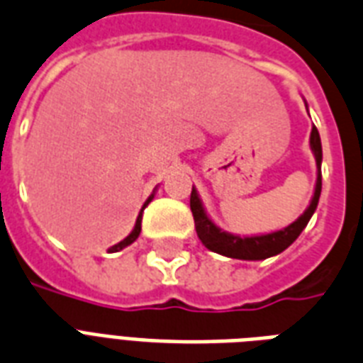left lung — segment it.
Masks as SVG:
<instances>
[{
	"label": "left lung",
	"instance_id": "obj_1",
	"mask_svg": "<svg viewBox=\"0 0 363 363\" xmlns=\"http://www.w3.org/2000/svg\"><path fill=\"white\" fill-rule=\"evenodd\" d=\"M311 147L316 157V164H318V178H316V189H314V196L311 201V206L305 210L301 218L294 221L291 225H288L282 231L271 233V235H261V237H235L229 233L221 231L213 225L212 221L208 220L206 212L201 204V199L196 195V191H191V212H193V220H195V229L199 238L208 250H212L216 254L227 255V257H235V259H267L271 255H277L280 252L288 248L289 244L294 242L301 231L307 227L308 220L313 218L314 210L318 206L320 191H322V142H320L318 128L314 126L311 132Z\"/></svg>",
	"mask_w": 363,
	"mask_h": 363
}]
</instances>
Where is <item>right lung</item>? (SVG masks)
<instances>
[{"instance_id": "obj_1", "label": "right lung", "mask_w": 363, "mask_h": 363, "mask_svg": "<svg viewBox=\"0 0 363 363\" xmlns=\"http://www.w3.org/2000/svg\"><path fill=\"white\" fill-rule=\"evenodd\" d=\"M151 199H153V195H151L150 199L145 201V204H143V208H145V206H147V204H150ZM143 208H142V212H143ZM142 212H140V216H138L136 225H134V229H132L130 235H128V237H126L125 240H121L119 244H115V246H111V248H109L108 252H119V250H123V248H125V246H128V244H132V242H134V240H136L138 235H140V231H142Z\"/></svg>"}]
</instances>
